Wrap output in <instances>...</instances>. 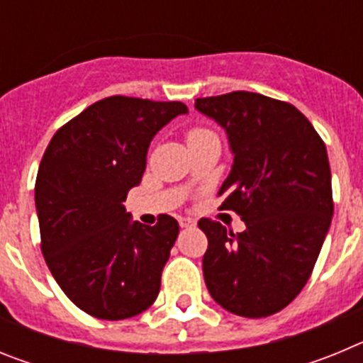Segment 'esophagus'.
Here are the masks:
<instances>
[{"instance_id": "1", "label": "esophagus", "mask_w": 363, "mask_h": 363, "mask_svg": "<svg viewBox=\"0 0 363 363\" xmlns=\"http://www.w3.org/2000/svg\"><path fill=\"white\" fill-rule=\"evenodd\" d=\"M196 225V221L192 220V218H179V227L182 229H189V227Z\"/></svg>"}]
</instances>
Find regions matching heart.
<instances>
[{"instance_id": "b5f03b06", "label": "heart", "mask_w": 363, "mask_h": 363, "mask_svg": "<svg viewBox=\"0 0 363 363\" xmlns=\"http://www.w3.org/2000/svg\"><path fill=\"white\" fill-rule=\"evenodd\" d=\"M209 138H216V134L207 129H201V127H196V129H192L189 133V145L196 142H203V140H209Z\"/></svg>"}]
</instances>
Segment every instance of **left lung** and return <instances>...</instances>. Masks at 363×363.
<instances>
[{"label": "left lung", "mask_w": 363, "mask_h": 363, "mask_svg": "<svg viewBox=\"0 0 363 363\" xmlns=\"http://www.w3.org/2000/svg\"><path fill=\"white\" fill-rule=\"evenodd\" d=\"M194 107L225 130L234 158L218 194L245 221L236 234L198 221L209 240L205 284L229 313L271 316L303 289L331 227L325 143L296 107L256 92L198 98Z\"/></svg>", "instance_id": "1"}]
</instances>
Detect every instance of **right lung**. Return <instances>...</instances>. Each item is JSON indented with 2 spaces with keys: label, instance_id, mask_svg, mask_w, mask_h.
<instances>
[{
  "label": "right lung",
  "instance_id": "1",
  "mask_svg": "<svg viewBox=\"0 0 363 363\" xmlns=\"http://www.w3.org/2000/svg\"><path fill=\"white\" fill-rule=\"evenodd\" d=\"M179 101L111 96L54 134L38 169L41 251L74 306L125 320L154 303L178 238V221H133L123 201L140 185L152 138L187 114Z\"/></svg>",
  "mask_w": 363,
  "mask_h": 363
}]
</instances>
